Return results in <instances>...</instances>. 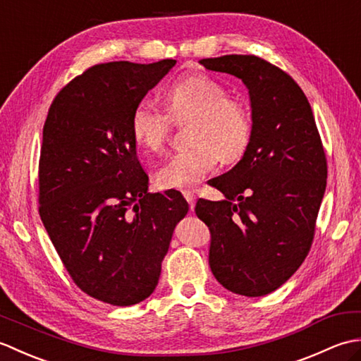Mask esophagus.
Listing matches in <instances>:
<instances>
[{
    "label": "esophagus",
    "instance_id": "34e87169",
    "mask_svg": "<svg viewBox=\"0 0 361 361\" xmlns=\"http://www.w3.org/2000/svg\"><path fill=\"white\" fill-rule=\"evenodd\" d=\"M183 197L186 198V202L189 203V208H190V211H192L194 203H195V195L192 192H189V190H185V192H183Z\"/></svg>",
    "mask_w": 361,
    "mask_h": 361
}]
</instances>
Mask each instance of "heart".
<instances>
[{
  "instance_id": "b5f03b06",
  "label": "heart",
  "mask_w": 361,
  "mask_h": 361,
  "mask_svg": "<svg viewBox=\"0 0 361 361\" xmlns=\"http://www.w3.org/2000/svg\"><path fill=\"white\" fill-rule=\"evenodd\" d=\"M226 94V88L204 73L183 75L166 90L164 99L172 116L194 119L189 132V142L194 145L173 153L159 169V188H192L212 171L217 157L229 163L247 149L251 136L250 114L239 101ZM169 126L167 114L149 101L137 102L130 116L133 141L147 152L163 149Z\"/></svg>"
}]
</instances>
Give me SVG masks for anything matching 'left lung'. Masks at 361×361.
<instances>
[{
    "mask_svg": "<svg viewBox=\"0 0 361 361\" xmlns=\"http://www.w3.org/2000/svg\"><path fill=\"white\" fill-rule=\"evenodd\" d=\"M248 90L251 136L239 163L209 180L224 200H200L209 267L226 290L264 296L288 281L310 250L327 164L312 106L298 83L256 56L203 59Z\"/></svg>",
    "mask_w": 361,
    "mask_h": 361,
    "instance_id": "1",
    "label": "left lung"
}]
</instances>
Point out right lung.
<instances>
[{"label":"right lung","instance_id":"right-lung-1","mask_svg":"<svg viewBox=\"0 0 361 361\" xmlns=\"http://www.w3.org/2000/svg\"><path fill=\"white\" fill-rule=\"evenodd\" d=\"M175 63L90 68L56 96L43 127L42 221L78 287L111 305L152 295L189 209L178 190L149 192L130 132L135 105Z\"/></svg>","mask_w":361,"mask_h":361}]
</instances>
